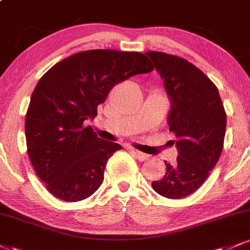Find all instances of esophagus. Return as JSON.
I'll list each match as a JSON object with an SVG mask.
<instances>
[{"instance_id":"1","label":"esophagus","mask_w":250,"mask_h":250,"mask_svg":"<svg viewBox=\"0 0 250 250\" xmlns=\"http://www.w3.org/2000/svg\"><path fill=\"white\" fill-rule=\"evenodd\" d=\"M131 152L133 153V155L135 156V159H138L139 161H147V160H149L150 156L148 154H145V153H141L139 150L137 149H131Z\"/></svg>"}]
</instances>
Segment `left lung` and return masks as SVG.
I'll return each mask as SVG.
<instances>
[{"label":"left lung","instance_id":"1","mask_svg":"<svg viewBox=\"0 0 250 250\" xmlns=\"http://www.w3.org/2000/svg\"><path fill=\"white\" fill-rule=\"evenodd\" d=\"M146 54L170 100L168 125L178 150L176 163L165 161L166 175L152 182V187L166 198H184L199 189L220 158L226 112L218 88L196 66L162 52Z\"/></svg>","mask_w":250,"mask_h":250}]
</instances>
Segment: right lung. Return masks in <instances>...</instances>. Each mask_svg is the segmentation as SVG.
<instances>
[{"instance_id": "right-lung-1", "label": "right lung", "mask_w": 250, "mask_h": 250, "mask_svg": "<svg viewBox=\"0 0 250 250\" xmlns=\"http://www.w3.org/2000/svg\"><path fill=\"white\" fill-rule=\"evenodd\" d=\"M153 70L139 52L90 50L48 69L32 92L25 119L27 155L52 195L64 202L90 197L106 162L122 146L100 139L85 120L117 83Z\"/></svg>"}]
</instances>
